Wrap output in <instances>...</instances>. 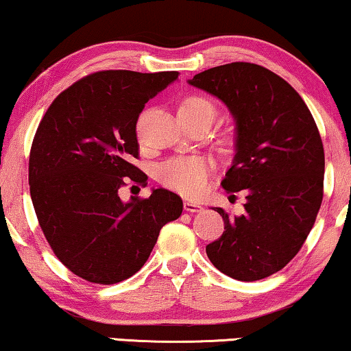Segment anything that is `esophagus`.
Instances as JSON below:
<instances>
[{"instance_id": "34e87169", "label": "esophagus", "mask_w": 351, "mask_h": 351, "mask_svg": "<svg viewBox=\"0 0 351 351\" xmlns=\"http://www.w3.org/2000/svg\"><path fill=\"white\" fill-rule=\"evenodd\" d=\"M184 209H186L187 213H202L203 211V206L200 205V203H197V202L187 200V202H184Z\"/></svg>"}]
</instances>
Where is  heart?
I'll list each match as a JSON object with an SVG mask.
<instances>
[{"label":"heart","instance_id":"1","mask_svg":"<svg viewBox=\"0 0 351 351\" xmlns=\"http://www.w3.org/2000/svg\"><path fill=\"white\" fill-rule=\"evenodd\" d=\"M203 110H214L213 104L202 96H189L180 104L178 113H198ZM208 162L195 156L175 158L158 169V180L169 189L182 195H198L205 189Z\"/></svg>","mask_w":351,"mask_h":351}]
</instances>
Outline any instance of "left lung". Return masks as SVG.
I'll return each mask as SVG.
<instances>
[{
  "mask_svg": "<svg viewBox=\"0 0 351 351\" xmlns=\"http://www.w3.org/2000/svg\"><path fill=\"white\" fill-rule=\"evenodd\" d=\"M189 85L226 104L234 121V158L221 186L245 192L244 214L223 219L208 258L237 280L280 271L313 227L323 200L325 153L300 94L265 67L230 62L193 75Z\"/></svg>",
  "mask_w": 351,
  "mask_h": 351,
  "instance_id": "obj_1",
  "label": "left lung"
}]
</instances>
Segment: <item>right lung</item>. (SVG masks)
Segmentation results:
<instances>
[{"instance_id": "add662e5", "label": "right lung", "mask_w": 351, "mask_h": 351, "mask_svg": "<svg viewBox=\"0 0 351 351\" xmlns=\"http://www.w3.org/2000/svg\"><path fill=\"white\" fill-rule=\"evenodd\" d=\"M178 72L102 71L51 102L29 153V193L50 247L72 273L117 284L145 265L160 228L182 213L180 195L153 189L123 202L124 178L146 184L135 125L145 104Z\"/></svg>"}]
</instances>
